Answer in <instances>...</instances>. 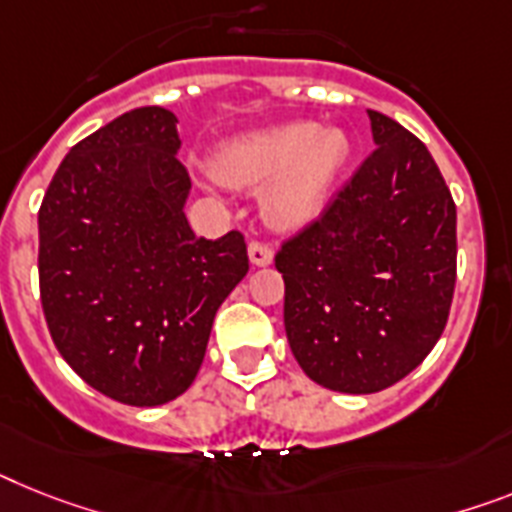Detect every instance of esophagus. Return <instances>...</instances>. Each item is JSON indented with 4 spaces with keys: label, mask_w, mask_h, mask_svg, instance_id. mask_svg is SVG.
I'll return each instance as SVG.
<instances>
[{
    "label": "esophagus",
    "mask_w": 512,
    "mask_h": 512,
    "mask_svg": "<svg viewBox=\"0 0 512 512\" xmlns=\"http://www.w3.org/2000/svg\"><path fill=\"white\" fill-rule=\"evenodd\" d=\"M249 260H252V265H270L273 263V247H270L268 242H263V239H252L249 242Z\"/></svg>",
    "instance_id": "obj_1"
}]
</instances>
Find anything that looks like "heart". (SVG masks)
<instances>
[{
	"label": "heart",
	"mask_w": 512,
	"mask_h": 512,
	"mask_svg": "<svg viewBox=\"0 0 512 512\" xmlns=\"http://www.w3.org/2000/svg\"><path fill=\"white\" fill-rule=\"evenodd\" d=\"M349 156L341 130L317 132V124L294 122L239 137L223 145L213 174L234 187H265V210L278 226H299L315 216L330 182Z\"/></svg>",
	"instance_id": "1"
}]
</instances>
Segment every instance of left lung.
Wrapping results in <instances>:
<instances>
[{
    "label": "left lung",
    "instance_id": "1",
    "mask_svg": "<svg viewBox=\"0 0 512 512\" xmlns=\"http://www.w3.org/2000/svg\"><path fill=\"white\" fill-rule=\"evenodd\" d=\"M377 148L281 244L283 325L309 380L377 393L440 341L455 291V203L427 145L369 111Z\"/></svg>",
    "mask_w": 512,
    "mask_h": 512
}]
</instances>
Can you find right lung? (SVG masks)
Segmentation results:
<instances>
[{
    "instance_id": "1",
    "label": "right lung",
    "mask_w": 512,
    "mask_h": 512,
    "mask_svg": "<svg viewBox=\"0 0 512 512\" xmlns=\"http://www.w3.org/2000/svg\"><path fill=\"white\" fill-rule=\"evenodd\" d=\"M176 117L132 109L64 156L38 210L54 346L98 393L161 406L195 380L213 317L247 276L242 231L192 234Z\"/></svg>"
}]
</instances>
